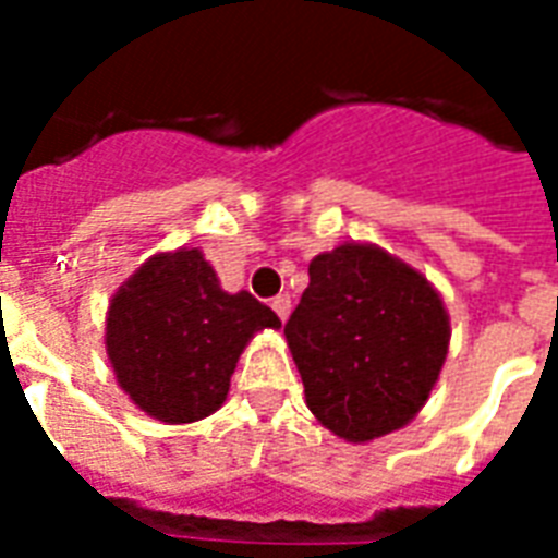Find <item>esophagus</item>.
I'll use <instances>...</instances> for the list:
<instances>
[{
    "mask_svg": "<svg viewBox=\"0 0 558 558\" xmlns=\"http://www.w3.org/2000/svg\"><path fill=\"white\" fill-rule=\"evenodd\" d=\"M271 311L280 316V323H287V316H290V311H292L290 295H275V299H271Z\"/></svg>",
    "mask_w": 558,
    "mask_h": 558,
    "instance_id": "34e87169",
    "label": "esophagus"
}]
</instances>
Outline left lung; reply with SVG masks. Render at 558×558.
<instances>
[{"instance_id":"left-lung-1","label":"left lung","mask_w":558,"mask_h":558,"mask_svg":"<svg viewBox=\"0 0 558 558\" xmlns=\"http://www.w3.org/2000/svg\"><path fill=\"white\" fill-rule=\"evenodd\" d=\"M283 326L314 418L352 445L407 427L442 374L451 319L418 268L371 242L311 259Z\"/></svg>"}]
</instances>
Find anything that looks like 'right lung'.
Wrapping results in <instances>:
<instances>
[{
  "instance_id": "add662e5",
  "label": "right lung",
  "mask_w": 558,
  "mask_h": 558,
  "mask_svg": "<svg viewBox=\"0 0 558 558\" xmlns=\"http://www.w3.org/2000/svg\"><path fill=\"white\" fill-rule=\"evenodd\" d=\"M280 328L251 292H227L199 247L148 256L113 292L104 347L119 388L148 418L191 424L218 412L256 331Z\"/></svg>"
}]
</instances>
